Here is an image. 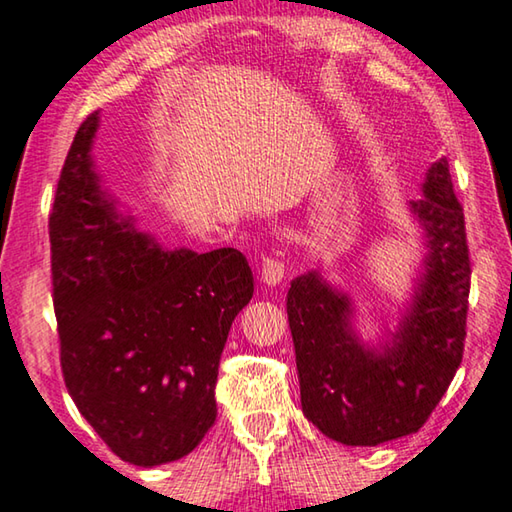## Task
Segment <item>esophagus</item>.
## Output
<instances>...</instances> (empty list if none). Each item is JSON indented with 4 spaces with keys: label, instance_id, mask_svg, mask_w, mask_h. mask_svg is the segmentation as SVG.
<instances>
[{
    "label": "esophagus",
    "instance_id": "obj_1",
    "mask_svg": "<svg viewBox=\"0 0 512 512\" xmlns=\"http://www.w3.org/2000/svg\"><path fill=\"white\" fill-rule=\"evenodd\" d=\"M258 274H261V281L265 283V286H277V283L283 279V274H286V270H283V263L279 261V258L265 256Z\"/></svg>",
    "mask_w": 512,
    "mask_h": 512
}]
</instances>
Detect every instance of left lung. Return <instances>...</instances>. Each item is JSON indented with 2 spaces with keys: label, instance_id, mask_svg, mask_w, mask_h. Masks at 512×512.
<instances>
[{
  "label": "left lung",
  "instance_id": "left-lung-1",
  "mask_svg": "<svg viewBox=\"0 0 512 512\" xmlns=\"http://www.w3.org/2000/svg\"><path fill=\"white\" fill-rule=\"evenodd\" d=\"M410 208L426 231L428 254L403 322L380 348L361 341L350 297L316 270L293 279L288 290L302 412L345 446L419 432L462 361L471 265L465 212L446 157L428 169L423 196Z\"/></svg>",
  "mask_w": 512,
  "mask_h": 512
}]
</instances>
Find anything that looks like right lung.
<instances>
[{
  "instance_id": "1",
  "label": "right lung",
  "mask_w": 512,
  "mask_h": 512,
  "mask_svg": "<svg viewBox=\"0 0 512 512\" xmlns=\"http://www.w3.org/2000/svg\"><path fill=\"white\" fill-rule=\"evenodd\" d=\"M98 112L77 130L50 215L52 290L64 382L121 460H180L217 416L215 384L254 274L238 249H164L116 215L91 146Z\"/></svg>"
}]
</instances>
